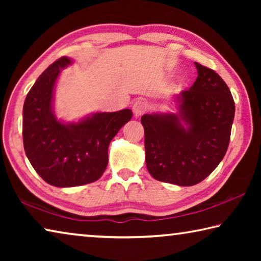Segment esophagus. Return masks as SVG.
I'll use <instances>...</instances> for the list:
<instances>
[{
	"label": "esophagus",
	"instance_id": "obj_1",
	"mask_svg": "<svg viewBox=\"0 0 261 261\" xmlns=\"http://www.w3.org/2000/svg\"><path fill=\"white\" fill-rule=\"evenodd\" d=\"M132 112H134L135 117H139L140 115H143L145 112V103L143 101H136L134 106H132Z\"/></svg>",
	"mask_w": 261,
	"mask_h": 261
}]
</instances>
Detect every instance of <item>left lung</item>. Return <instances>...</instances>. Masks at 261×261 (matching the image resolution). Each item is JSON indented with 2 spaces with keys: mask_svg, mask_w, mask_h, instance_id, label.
<instances>
[{
  "mask_svg": "<svg viewBox=\"0 0 261 261\" xmlns=\"http://www.w3.org/2000/svg\"><path fill=\"white\" fill-rule=\"evenodd\" d=\"M198 77L176 96L178 113L145 114L148 173L161 182L191 187L213 171L226 154L235 116L230 90L214 70L194 63Z\"/></svg>",
  "mask_w": 261,
  "mask_h": 261,
  "instance_id": "obj_1",
  "label": "left lung"
}]
</instances>
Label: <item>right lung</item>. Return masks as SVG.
<instances>
[{
  "label": "right lung",
  "instance_id": "obj_1",
  "mask_svg": "<svg viewBox=\"0 0 261 261\" xmlns=\"http://www.w3.org/2000/svg\"><path fill=\"white\" fill-rule=\"evenodd\" d=\"M71 63L64 56L49 65L31 87L23 108L26 156L45 182L59 188L98 180L108 165L110 141L132 117L130 109H123L92 114L77 123L57 120L54 87L61 70Z\"/></svg>",
  "mask_w": 261,
  "mask_h": 261
}]
</instances>
